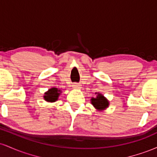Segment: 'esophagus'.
<instances>
[{
	"mask_svg": "<svg viewBox=\"0 0 157 157\" xmlns=\"http://www.w3.org/2000/svg\"><path fill=\"white\" fill-rule=\"evenodd\" d=\"M72 86L74 88H79L80 87V85H79L78 83H77V82H75V83H73Z\"/></svg>",
	"mask_w": 157,
	"mask_h": 157,
	"instance_id": "34e87169",
	"label": "esophagus"
}]
</instances>
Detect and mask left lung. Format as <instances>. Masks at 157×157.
<instances>
[{
    "mask_svg": "<svg viewBox=\"0 0 157 157\" xmlns=\"http://www.w3.org/2000/svg\"><path fill=\"white\" fill-rule=\"evenodd\" d=\"M91 104L97 109L102 110L109 106V101L102 94H98L96 98H91Z\"/></svg>",
    "mask_w": 157,
    "mask_h": 157,
    "instance_id": "left-lung-1",
    "label": "left lung"
}]
</instances>
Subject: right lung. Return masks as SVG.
<instances>
[{
	"label": "right lung",
	"instance_id": "1",
	"mask_svg": "<svg viewBox=\"0 0 157 157\" xmlns=\"http://www.w3.org/2000/svg\"><path fill=\"white\" fill-rule=\"evenodd\" d=\"M60 90H58L56 88H52L49 89L46 93H45L44 99L46 101L48 102H55L57 100L58 96L60 95Z\"/></svg>",
	"mask_w": 157,
	"mask_h": 157
}]
</instances>
